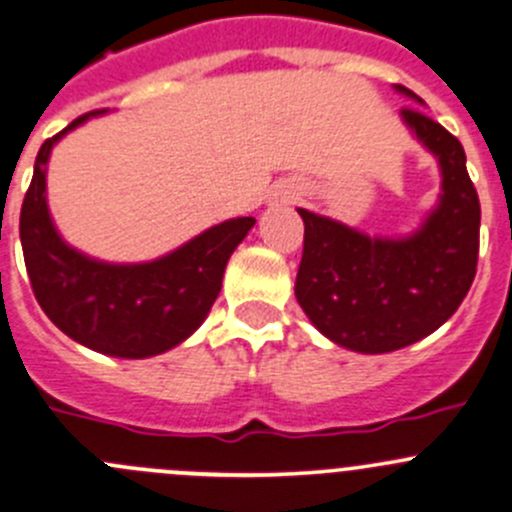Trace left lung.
I'll return each mask as SVG.
<instances>
[{
    "label": "left lung",
    "mask_w": 512,
    "mask_h": 512,
    "mask_svg": "<svg viewBox=\"0 0 512 512\" xmlns=\"http://www.w3.org/2000/svg\"><path fill=\"white\" fill-rule=\"evenodd\" d=\"M394 91L424 105L409 88ZM399 118L441 172L439 202L419 229L370 236L298 209L305 241L295 298L328 340L365 355L402 350L439 330L466 298L478 263L481 204L461 142L419 108H404Z\"/></svg>",
    "instance_id": "8db88e82"
}]
</instances>
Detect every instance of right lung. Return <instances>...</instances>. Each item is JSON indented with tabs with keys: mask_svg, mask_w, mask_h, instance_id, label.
<instances>
[{
	"mask_svg": "<svg viewBox=\"0 0 512 512\" xmlns=\"http://www.w3.org/2000/svg\"><path fill=\"white\" fill-rule=\"evenodd\" d=\"M105 113L81 115L41 145L21 204V249L36 300L61 333L100 355L145 360L177 347L207 320L226 263L256 219H226L142 263L100 261L73 249L49 212V157L63 135Z\"/></svg>",
	"mask_w": 512,
	"mask_h": 512,
	"instance_id": "obj_1",
	"label": "right lung"
}]
</instances>
